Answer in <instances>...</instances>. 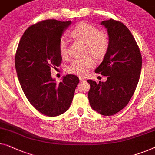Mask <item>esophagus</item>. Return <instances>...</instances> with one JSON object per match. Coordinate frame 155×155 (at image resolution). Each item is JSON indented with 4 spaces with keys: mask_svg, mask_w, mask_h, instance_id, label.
Here are the masks:
<instances>
[{
    "mask_svg": "<svg viewBox=\"0 0 155 155\" xmlns=\"http://www.w3.org/2000/svg\"><path fill=\"white\" fill-rule=\"evenodd\" d=\"M79 79H80V82H82V81H84V78H83L82 77H79Z\"/></svg>",
    "mask_w": 155,
    "mask_h": 155,
    "instance_id": "obj_1",
    "label": "esophagus"
}]
</instances>
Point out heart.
Wrapping results in <instances>:
<instances>
[{
  "label": "heart",
  "instance_id": "obj_1",
  "mask_svg": "<svg viewBox=\"0 0 155 155\" xmlns=\"http://www.w3.org/2000/svg\"><path fill=\"white\" fill-rule=\"evenodd\" d=\"M72 35L75 38L87 43V53H91L96 57L104 55L108 48L109 40L107 35L99 32V30L96 26L86 22L78 24L73 28ZM59 48L61 55L63 57H66L68 54V41L66 37L63 36L59 40ZM94 65L95 61L91 57L84 59H76L68 67L67 71L71 74L83 76Z\"/></svg>",
  "mask_w": 155,
  "mask_h": 155
}]
</instances>
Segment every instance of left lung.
<instances>
[{
	"label": "left lung",
	"instance_id": "left-lung-1",
	"mask_svg": "<svg viewBox=\"0 0 155 155\" xmlns=\"http://www.w3.org/2000/svg\"><path fill=\"white\" fill-rule=\"evenodd\" d=\"M101 24L107 29L109 45L95 73L107 76V80L87 82L90 84L91 107L101 115L109 116L124 108L133 96L140 78L142 57L135 39L124 24L110 19Z\"/></svg>",
	"mask_w": 155,
	"mask_h": 155
}]
</instances>
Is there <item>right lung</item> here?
I'll list each match as a JSON object with an SVG mask.
<instances>
[{
	"label": "right lung",
	"mask_w": 155,
	"mask_h": 155,
	"mask_svg": "<svg viewBox=\"0 0 155 155\" xmlns=\"http://www.w3.org/2000/svg\"><path fill=\"white\" fill-rule=\"evenodd\" d=\"M71 21L48 19L28 27L20 40L15 68L22 90L30 104L49 117L64 113L72 103L79 78L63 77L59 84L51 75V68L61 63L59 40Z\"/></svg>",
	"instance_id": "1"
}]
</instances>
